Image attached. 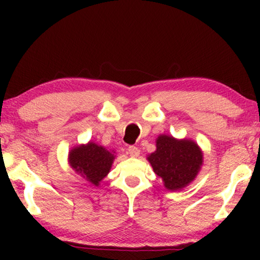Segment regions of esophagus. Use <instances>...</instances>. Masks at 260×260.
<instances>
[{"label":"esophagus","instance_id":"obj_1","mask_svg":"<svg viewBox=\"0 0 260 260\" xmlns=\"http://www.w3.org/2000/svg\"><path fill=\"white\" fill-rule=\"evenodd\" d=\"M127 154L133 156V157H137V156L140 155V149L135 147V145H130V147L127 148Z\"/></svg>","mask_w":260,"mask_h":260}]
</instances>
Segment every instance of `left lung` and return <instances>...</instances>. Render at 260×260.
Returning <instances> with one entry per match:
<instances>
[{
    "label": "left lung",
    "instance_id": "8db88e82",
    "mask_svg": "<svg viewBox=\"0 0 260 260\" xmlns=\"http://www.w3.org/2000/svg\"><path fill=\"white\" fill-rule=\"evenodd\" d=\"M156 175L161 177L168 190H181L188 186L201 169L204 155L191 140H176L159 135L156 150L148 156Z\"/></svg>",
    "mask_w": 260,
    "mask_h": 260
}]
</instances>
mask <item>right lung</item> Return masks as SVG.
Wrapping results in <instances>:
<instances>
[{"label":"right lung","mask_w":260,"mask_h":260,"mask_svg":"<svg viewBox=\"0 0 260 260\" xmlns=\"http://www.w3.org/2000/svg\"><path fill=\"white\" fill-rule=\"evenodd\" d=\"M113 152L115 151L108 150L93 142H88L87 144L78 145L70 151L69 162L76 173L98 187L111 169L116 157Z\"/></svg>","instance_id":"1"}]
</instances>
